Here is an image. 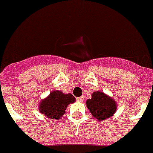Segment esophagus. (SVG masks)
<instances>
[{"label":"esophagus","mask_w":153,"mask_h":153,"mask_svg":"<svg viewBox=\"0 0 153 153\" xmlns=\"http://www.w3.org/2000/svg\"><path fill=\"white\" fill-rule=\"evenodd\" d=\"M76 100H77V101H79V102H83V101H84V97H83V96L77 97V98H76Z\"/></svg>","instance_id":"obj_1"}]
</instances>
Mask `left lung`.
<instances>
[{"label":"left lung","instance_id":"left-lung-1","mask_svg":"<svg viewBox=\"0 0 153 153\" xmlns=\"http://www.w3.org/2000/svg\"><path fill=\"white\" fill-rule=\"evenodd\" d=\"M92 98L86 100V105L93 116L98 120L109 119L117 109L116 103L113 99L101 91L92 94Z\"/></svg>","mask_w":153,"mask_h":153}]
</instances>
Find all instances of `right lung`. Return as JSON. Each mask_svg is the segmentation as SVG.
I'll return each instance as SVG.
<instances>
[{
    "mask_svg": "<svg viewBox=\"0 0 153 153\" xmlns=\"http://www.w3.org/2000/svg\"><path fill=\"white\" fill-rule=\"evenodd\" d=\"M75 97L71 94H63L59 91L51 92L47 98L41 101L40 112L48 118L60 119L63 115L69 104L75 102Z\"/></svg>",
    "mask_w": 153,
    "mask_h": 153,
    "instance_id": "add662e5",
    "label": "right lung"
}]
</instances>
